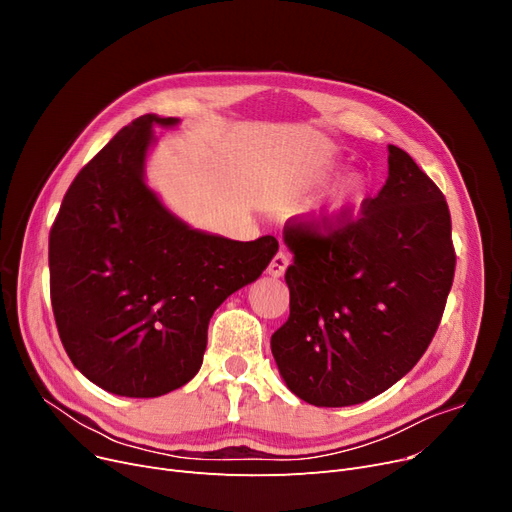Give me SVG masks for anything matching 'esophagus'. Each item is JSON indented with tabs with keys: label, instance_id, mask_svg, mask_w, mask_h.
Returning <instances> with one entry per match:
<instances>
[{
	"label": "esophagus",
	"instance_id": "34e87169",
	"mask_svg": "<svg viewBox=\"0 0 512 512\" xmlns=\"http://www.w3.org/2000/svg\"><path fill=\"white\" fill-rule=\"evenodd\" d=\"M286 267H288V257L284 251H278L270 261V265H267V274L272 278H280L286 272Z\"/></svg>",
	"mask_w": 512,
	"mask_h": 512
}]
</instances>
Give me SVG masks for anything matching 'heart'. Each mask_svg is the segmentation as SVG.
I'll return each instance as SVG.
<instances>
[{
    "instance_id": "obj_1",
    "label": "heart",
    "mask_w": 512,
    "mask_h": 512,
    "mask_svg": "<svg viewBox=\"0 0 512 512\" xmlns=\"http://www.w3.org/2000/svg\"><path fill=\"white\" fill-rule=\"evenodd\" d=\"M365 195H367L365 178L355 176L351 180H346L326 203V215L330 220H342L346 215H353L365 201Z\"/></svg>"
}]
</instances>
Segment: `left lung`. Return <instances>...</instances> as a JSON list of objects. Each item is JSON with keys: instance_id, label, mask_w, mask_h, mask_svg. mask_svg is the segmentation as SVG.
<instances>
[{"instance_id": "8db88e82", "label": "left lung", "mask_w": 512, "mask_h": 512, "mask_svg": "<svg viewBox=\"0 0 512 512\" xmlns=\"http://www.w3.org/2000/svg\"><path fill=\"white\" fill-rule=\"evenodd\" d=\"M388 180L357 215L284 226L290 315L272 353L315 407L382 394L427 351L454 280L448 203L413 157L388 147Z\"/></svg>"}]
</instances>
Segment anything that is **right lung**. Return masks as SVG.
I'll return each mask as SVG.
<instances>
[{"mask_svg":"<svg viewBox=\"0 0 512 512\" xmlns=\"http://www.w3.org/2000/svg\"><path fill=\"white\" fill-rule=\"evenodd\" d=\"M153 124L124 126L76 174L49 232V292L62 344L99 388L155 398L191 382L213 311L278 251L188 228L143 180Z\"/></svg>","mask_w":512,"mask_h":512,"instance_id":"right-lung-1","label":"right lung"}]
</instances>
